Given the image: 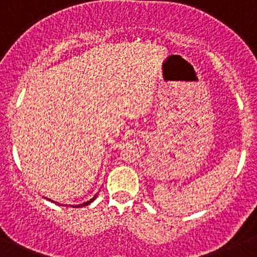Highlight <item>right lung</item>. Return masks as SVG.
Returning a JSON list of instances; mask_svg holds the SVG:
<instances>
[{"mask_svg": "<svg viewBox=\"0 0 257 257\" xmlns=\"http://www.w3.org/2000/svg\"><path fill=\"white\" fill-rule=\"evenodd\" d=\"M95 198H96V195H95V197H94V198H92V199H90V200H89V202H85V203H83V204H80V205H76V207H85V205H89V204H90V203H91V202H92V200H94V199H95Z\"/></svg>", "mask_w": 257, "mask_h": 257, "instance_id": "1", "label": "right lung"}]
</instances>
